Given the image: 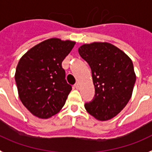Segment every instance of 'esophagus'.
Listing matches in <instances>:
<instances>
[{
	"label": "esophagus",
	"mask_w": 152,
	"mask_h": 152,
	"mask_svg": "<svg viewBox=\"0 0 152 152\" xmlns=\"http://www.w3.org/2000/svg\"><path fill=\"white\" fill-rule=\"evenodd\" d=\"M75 88H76V89H78L79 88V84L78 83H76L75 85Z\"/></svg>",
	"instance_id": "obj_1"
}]
</instances>
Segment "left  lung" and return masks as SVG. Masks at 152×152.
<instances>
[{
    "label": "left lung",
    "instance_id": "obj_1",
    "mask_svg": "<svg viewBox=\"0 0 152 152\" xmlns=\"http://www.w3.org/2000/svg\"><path fill=\"white\" fill-rule=\"evenodd\" d=\"M80 56L89 64L95 98L85 104L90 115L100 121L113 119L126 106L136 81L131 59L118 47L106 42L83 44Z\"/></svg>",
    "mask_w": 152,
    "mask_h": 152
}]
</instances>
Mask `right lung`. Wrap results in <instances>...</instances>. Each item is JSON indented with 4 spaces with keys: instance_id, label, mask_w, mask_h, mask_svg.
Masks as SVG:
<instances>
[{
    "instance_id": "1",
    "label": "right lung",
    "mask_w": 152,
    "mask_h": 152,
    "mask_svg": "<svg viewBox=\"0 0 152 152\" xmlns=\"http://www.w3.org/2000/svg\"><path fill=\"white\" fill-rule=\"evenodd\" d=\"M76 42L51 38L28 50L16 67L18 96L32 115L48 119L64 106L71 85L65 79L62 62Z\"/></svg>"
}]
</instances>
